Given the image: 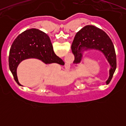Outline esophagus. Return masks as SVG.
I'll use <instances>...</instances> for the list:
<instances>
[{
    "label": "esophagus",
    "mask_w": 126,
    "mask_h": 126,
    "mask_svg": "<svg viewBox=\"0 0 126 126\" xmlns=\"http://www.w3.org/2000/svg\"><path fill=\"white\" fill-rule=\"evenodd\" d=\"M69 65H69V64H67V66H68V67H69Z\"/></svg>",
    "instance_id": "obj_1"
}]
</instances>
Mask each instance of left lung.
<instances>
[{
  "label": "left lung",
  "instance_id": "8db88e82",
  "mask_svg": "<svg viewBox=\"0 0 126 126\" xmlns=\"http://www.w3.org/2000/svg\"><path fill=\"white\" fill-rule=\"evenodd\" d=\"M71 50L76 64L81 62L84 51L95 50L103 53L110 66L106 83L110 82L116 69V54L112 40L105 32L94 26H85L76 34Z\"/></svg>",
  "mask_w": 126,
  "mask_h": 126
}]
</instances>
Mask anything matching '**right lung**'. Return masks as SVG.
Listing matches in <instances>:
<instances>
[{
    "label": "right lung",
    "mask_w": 126,
    "mask_h": 126,
    "mask_svg": "<svg viewBox=\"0 0 126 126\" xmlns=\"http://www.w3.org/2000/svg\"><path fill=\"white\" fill-rule=\"evenodd\" d=\"M28 59L40 60L45 64L57 63L62 61L55 55L49 36L36 28L27 30L19 34L11 45L9 65L16 82L19 83L17 68L23 61Z\"/></svg>",
    "instance_id": "right-lung-1"
}]
</instances>
